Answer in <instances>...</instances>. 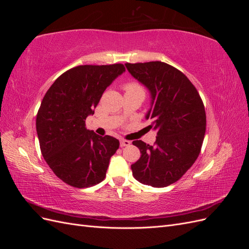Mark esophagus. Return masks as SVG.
Instances as JSON below:
<instances>
[{
    "label": "esophagus",
    "mask_w": 249,
    "mask_h": 249,
    "mask_svg": "<svg viewBox=\"0 0 249 249\" xmlns=\"http://www.w3.org/2000/svg\"><path fill=\"white\" fill-rule=\"evenodd\" d=\"M130 144H131V141H129V140H125V139L120 140V146H122V147L129 146Z\"/></svg>",
    "instance_id": "obj_1"
}]
</instances>
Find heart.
Masks as SVG:
<instances>
[{
	"instance_id": "b5f03b06",
	"label": "heart",
	"mask_w": 249,
	"mask_h": 249,
	"mask_svg": "<svg viewBox=\"0 0 249 249\" xmlns=\"http://www.w3.org/2000/svg\"><path fill=\"white\" fill-rule=\"evenodd\" d=\"M125 92H132V91H140L143 92V88L141 87L140 84L136 82H129V83H125L124 86Z\"/></svg>"
}]
</instances>
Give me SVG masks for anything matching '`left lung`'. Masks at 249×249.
<instances>
[{
  "mask_svg": "<svg viewBox=\"0 0 249 249\" xmlns=\"http://www.w3.org/2000/svg\"><path fill=\"white\" fill-rule=\"evenodd\" d=\"M132 76L150 92L146 119L157 131L154 145L133 141L141 157L132 164L138 182L156 188L176 183L196 161L206 133V111L196 88L167 63H125Z\"/></svg>",
  "mask_w": 249,
  "mask_h": 249,
  "instance_id": "left-lung-1",
  "label": "left lung"
}]
</instances>
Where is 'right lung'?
Returning <instances> with one entry per match:
<instances>
[{"label": "right lung", "mask_w": 249, "mask_h": 249, "mask_svg": "<svg viewBox=\"0 0 249 249\" xmlns=\"http://www.w3.org/2000/svg\"><path fill=\"white\" fill-rule=\"evenodd\" d=\"M125 71L124 64L80 65L62 73L50 87L36 116L41 154L67 185L88 188L106 177L119 141L85 126L106 88Z\"/></svg>", "instance_id": "right-lung-1"}]
</instances>
